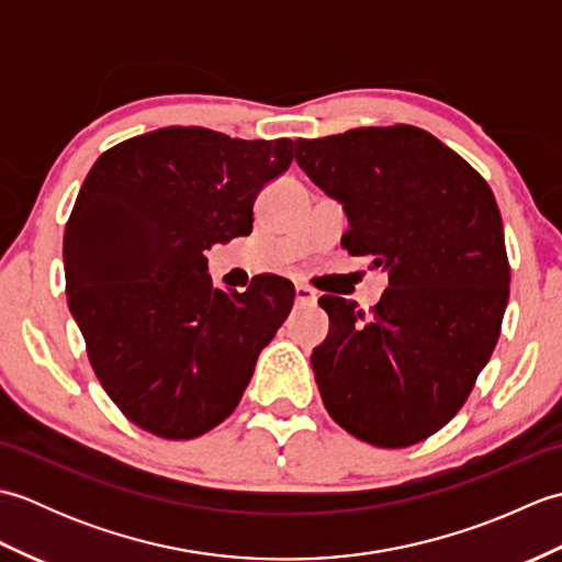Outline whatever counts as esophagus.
Returning <instances> with one entry per match:
<instances>
[{"mask_svg": "<svg viewBox=\"0 0 562 562\" xmlns=\"http://www.w3.org/2000/svg\"><path fill=\"white\" fill-rule=\"evenodd\" d=\"M294 300H296V304H302V306L316 304V292L308 288V284H296V288H294Z\"/></svg>", "mask_w": 562, "mask_h": 562, "instance_id": "34e87169", "label": "esophagus"}]
</instances>
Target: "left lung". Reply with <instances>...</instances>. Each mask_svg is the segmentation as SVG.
Instances as JSON below:
<instances>
[{
  "instance_id": "8db88e82",
  "label": "left lung",
  "mask_w": 562,
  "mask_h": 562,
  "mask_svg": "<svg viewBox=\"0 0 562 562\" xmlns=\"http://www.w3.org/2000/svg\"><path fill=\"white\" fill-rule=\"evenodd\" d=\"M294 157L338 198L342 248L389 270L369 314L324 294L328 338L312 355L326 411L367 445L435 435L471 396L503 328L509 260L485 178L413 125L296 139Z\"/></svg>"
}]
</instances>
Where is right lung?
I'll list each match as a JSON object with an SVG mask.
<instances>
[{
	"instance_id": "obj_1",
	"label": "right lung",
	"mask_w": 562,
	"mask_h": 562,
	"mask_svg": "<svg viewBox=\"0 0 562 562\" xmlns=\"http://www.w3.org/2000/svg\"><path fill=\"white\" fill-rule=\"evenodd\" d=\"M294 142L161 127L105 149L65 229L67 304L93 374L130 423L193 439L234 413L260 350L294 304L262 274L222 292L205 250L254 229L260 188Z\"/></svg>"
}]
</instances>
